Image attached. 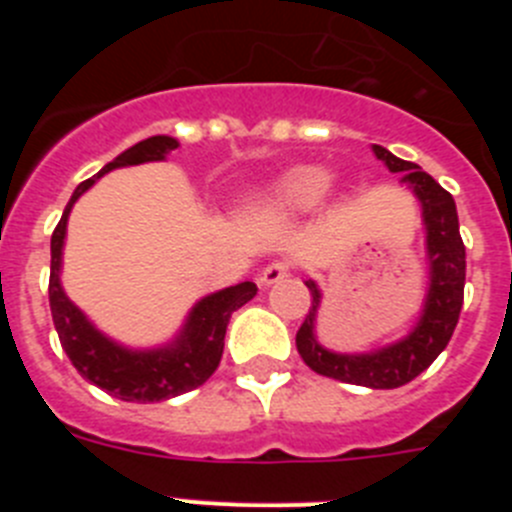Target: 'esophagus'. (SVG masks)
Returning <instances> with one entry per match:
<instances>
[{"label":"esophagus","mask_w":512,"mask_h":512,"mask_svg":"<svg viewBox=\"0 0 512 512\" xmlns=\"http://www.w3.org/2000/svg\"><path fill=\"white\" fill-rule=\"evenodd\" d=\"M289 269H292V266H289L287 261H271V264L264 266V271L259 274V282L264 284V287H271V284H277V282H282V279H287Z\"/></svg>","instance_id":"1"}]
</instances>
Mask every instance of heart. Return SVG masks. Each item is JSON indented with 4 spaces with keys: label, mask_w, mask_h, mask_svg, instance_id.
<instances>
[{
    "label": "heart",
    "mask_w": 512,
    "mask_h": 512,
    "mask_svg": "<svg viewBox=\"0 0 512 512\" xmlns=\"http://www.w3.org/2000/svg\"><path fill=\"white\" fill-rule=\"evenodd\" d=\"M328 192V174L318 166H295L259 189V202L279 217L305 215Z\"/></svg>",
    "instance_id": "1"
}]
</instances>
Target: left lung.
<instances>
[{"mask_svg": "<svg viewBox=\"0 0 512 512\" xmlns=\"http://www.w3.org/2000/svg\"><path fill=\"white\" fill-rule=\"evenodd\" d=\"M374 156L392 174H402V182H408L423 207L425 248H428V266H431V287L425 295L423 315L418 325L410 330V336L392 346L377 348L369 354H336L320 346L315 338L320 289L312 279H307L305 284L310 289L312 305L305 315V323L297 330V351L312 372L323 377L372 387V390H395L413 382L436 361L443 348L449 346L456 323H459L461 305H464L467 251L459 235L454 197L413 161H402L382 146H374Z\"/></svg>", "mask_w": 512, "mask_h": 512, "instance_id": "left-lung-1", "label": "left lung"}]
</instances>
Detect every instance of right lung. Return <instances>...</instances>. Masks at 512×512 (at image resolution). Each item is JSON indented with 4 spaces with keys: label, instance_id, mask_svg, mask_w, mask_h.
I'll use <instances>...</instances> for the list:
<instances>
[{
    "label": "right lung",
    "instance_id": "right-lung-1",
    "mask_svg": "<svg viewBox=\"0 0 512 512\" xmlns=\"http://www.w3.org/2000/svg\"><path fill=\"white\" fill-rule=\"evenodd\" d=\"M176 146H179V140L169 138V135H153V138L135 143L128 151H122L99 174L76 187L51 235L48 300H51V315L58 341H61L71 364L79 369L81 377L125 402H161L184 395L189 390H197L200 384H205L223 359L225 328H228L230 315L238 307L246 305L248 300H253L259 292V287L253 282H241L235 287L220 289L215 295H207L205 300L192 307L182 333L169 346L148 348V351H133V348L110 341L89 323L87 315L63 292L61 253L66 223H69V212L74 202L107 171L120 169V166L146 164V161H164L166 153L174 151Z\"/></svg>",
    "mask_w": 512,
    "mask_h": 512
}]
</instances>
